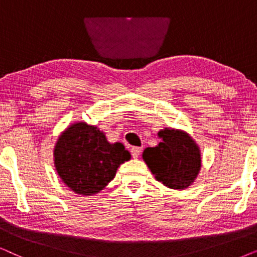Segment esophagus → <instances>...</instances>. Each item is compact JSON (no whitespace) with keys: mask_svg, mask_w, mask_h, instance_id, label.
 Returning <instances> with one entry per match:
<instances>
[{"mask_svg":"<svg viewBox=\"0 0 257 257\" xmlns=\"http://www.w3.org/2000/svg\"><path fill=\"white\" fill-rule=\"evenodd\" d=\"M131 153L133 158H138L140 156V153H142V147H132L131 149Z\"/></svg>","mask_w":257,"mask_h":257,"instance_id":"1","label":"esophagus"}]
</instances>
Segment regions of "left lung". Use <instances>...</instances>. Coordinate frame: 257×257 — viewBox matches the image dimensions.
I'll return each mask as SVG.
<instances>
[{
  "instance_id": "8db88e82",
  "label": "left lung",
  "mask_w": 257,
  "mask_h": 257,
  "mask_svg": "<svg viewBox=\"0 0 257 257\" xmlns=\"http://www.w3.org/2000/svg\"><path fill=\"white\" fill-rule=\"evenodd\" d=\"M161 142L147 147L143 159L154 178L172 189L188 188L201 170V151L186 131L164 128L158 132Z\"/></svg>"
}]
</instances>
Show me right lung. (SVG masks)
<instances>
[{
    "mask_svg": "<svg viewBox=\"0 0 257 257\" xmlns=\"http://www.w3.org/2000/svg\"><path fill=\"white\" fill-rule=\"evenodd\" d=\"M131 159L121 143L107 142L105 132L85 121L70 124L54 147V164L65 186L79 195H94L113 180L118 167Z\"/></svg>",
    "mask_w": 257,
    "mask_h": 257,
    "instance_id": "add662e5",
    "label": "right lung"
}]
</instances>
